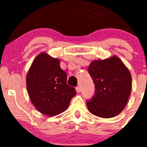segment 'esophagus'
Returning <instances> with one entry per match:
<instances>
[{
	"label": "esophagus",
	"mask_w": 147,
	"mask_h": 147,
	"mask_svg": "<svg viewBox=\"0 0 147 147\" xmlns=\"http://www.w3.org/2000/svg\"><path fill=\"white\" fill-rule=\"evenodd\" d=\"M76 91H77V92H78V93H79V92H81L80 86H77V88H76Z\"/></svg>",
	"instance_id": "34e87169"
}]
</instances>
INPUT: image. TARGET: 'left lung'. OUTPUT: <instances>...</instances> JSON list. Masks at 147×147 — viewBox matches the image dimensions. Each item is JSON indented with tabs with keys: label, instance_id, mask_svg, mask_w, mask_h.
<instances>
[{
	"label": "left lung",
	"instance_id": "left-lung-1",
	"mask_svg": "<svg viewBox=\"0 0 147 147\" xmlns=\"http://www.w3.org/2000/svg\"><path fill=\"white\" fill-rule=\"evenodd\" d=\"M88 70L95 84V95L86 103L88 111L102 118L117 116L124 110L131 95L130 70L115 55L92 61Z\"/></svg>",
	"mask_w": 147,
	"mask_h": 147
}]
</instances>
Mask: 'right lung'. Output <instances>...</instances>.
<instances>
[{
    "mask_svg": "<svg viewBox=\"0 0 147 147\" xmlns=\"http://www.w3.org/2000/svg\"><path fill=\"white\" fill-rule=\"evenodd\" d=\"M26 86L35 109L48 116L65 111L76 95L75 88L67 84V75L61 68L60 60L45 52L38 54L32 63Z\"/></svg>",
    "mask_w": 147,
    "mask_h": 147,
    "instance_id": "add662e5",
    "label": "right lung"
}]
</instances>
